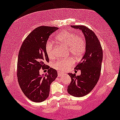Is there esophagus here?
<instances>
[{"mask_svg": "<svg viewBox=\"0 0 120 120\" xmlns=\"http://www.w3.org/2000/svg\"><path fill=\"white\" fill-rule=\"evenodd\" d=\"M58 76H60V75H64V73H62V72H58Z\"/></svg>", "mask_w": 120, "mask_h": 120, "instance_id": "34e87169", "label": "esophagus"}]
</instances>
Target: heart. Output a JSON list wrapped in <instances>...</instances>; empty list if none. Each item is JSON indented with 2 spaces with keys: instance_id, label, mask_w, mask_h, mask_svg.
I'll use <instances>...</instances> for the list:
<instances>
[{
  "instance_id": "obj_1",
  "label": "heart",
  "mask_w": 120,
  "mask_h": 120,
  "mask_svg": "<svg viewBox=\"0 0 120 120\" xmlns=\"http://www.w3.org/2000/svg\"><path fill=\"white\" fill-rule=\"evenodd\" d=\"M56 40L59 44L68 47L69 52L74 57L78 59L83 55L86 50V44L84 39L81 36L71 32H65L60 33L57 37ZM45 49L47 56L49 58L55 56V49L52 42H47ZM74 63L72 58L58 60L52 64L53 67L61 71L68 70Z\"/></svg>"
}]
</instances>
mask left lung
Instances as JSON below:
<instances>
[{
  "label": "left lung",
  "mask_w": 120,
  "mask_h": 120,
  "mask_svg": "<svg viewBox=\"0 0 120 120\" xmlns=\"http://www.w3.org/2000/svg\"><path fill=\"white\" fill-rule=\"evenodd\" d=\"M82 31L86 39V52L75 70L81 71V74L68 73L71 78L68 92L74 97L86 96L94 89L101 75L103 60V49L98 39L93 31L84 25H71Z\"/></svg>",
  "instance_id": "left-lung-1"
}]
</instances>
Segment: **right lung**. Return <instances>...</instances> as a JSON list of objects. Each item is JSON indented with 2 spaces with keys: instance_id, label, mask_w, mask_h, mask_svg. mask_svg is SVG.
Returning <instances> with one entry per match:
<instances>
[{
  "instance_id": "add662e5",
  "label": "right lung",
  "mask_w": 120,
  "mask_h": 120,
  "mask_svg": "<svg viewBox=\"0 0 120 120\" xmlns=\"http://www.w3.org/2000/svg\"><path fill=\"white\" fill-rule=\"evenodd\" d=\"M58 27L40 26L33 30L22 44L17 60V75L22 91L31 101L39 103L49 96L50 84L57 72L47 65L49 58L45 46L50 35ZM41 68L48 70L44 76L39 74Z\"/></svg>"
}]
</instances>
